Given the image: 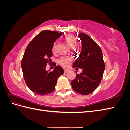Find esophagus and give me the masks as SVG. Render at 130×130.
<instances>
[{
    "mask_svg": "<svg viewBox=\"0 0 130 130\" xmlns=\"http://www.w3.org/2000/svg\"><path fill=\"white\" fill-rule=\"evenodd\" d=\"M69 71V70L68 69H64V73H67Z\"/></svg>",
    "mask_w": 130,
    "mask_h": 130,
    "instance_id": "obj_1",
    "label": "esophagus"
}]
</instances>
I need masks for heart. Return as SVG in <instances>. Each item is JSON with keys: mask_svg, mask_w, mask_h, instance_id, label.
Returning a JSON list of instances; mask_svg holds the SVG:
<instances>
[{"mask_svg": "<svg viewBox=\"0 0 130 130\" xmlns=\"http://www.w3.org/2000/svg\"><path fill=\"white\" fill-rule=\"evenodd\" d=\"M64 40L67 44L71 48H74L76 46L77 41L76 38L73 35L69 34L67 35L64 38ZM56 44L54 43L53 46V50L54 51L56 49ZM73 61V58L71 56H64L61 57L58 60V63L59 64L61 65L63 67H67L69 64L70 62Z\"/></svg>", "mask_w": 130, "mask_h": 130, "instance_id": "obj_1", "label": "heart"}]
</instances>
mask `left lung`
<instances>
[{
  "label": "left lung",
  "instance_id": "1",
  "mask_svg": "<svg viewBox=\"0 0 130 130\" xmlns=\"http://www.w3.org/2000/svg\"><path fill=\"white\" fill-rule=\"evenodd\" d=\"M82 48L78 58L74 62L73 67L81 68L82 72L76 73L75 79L71 85L75 91L82 95L92 93L99 85L105 70L102 51L95 42L88 35L78 33Z\"/></svg>",
  "mask_w": 130,
  "mask_h": 130
}]
</instances>
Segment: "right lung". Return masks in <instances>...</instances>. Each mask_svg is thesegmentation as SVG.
<instances>
[{"mask_svg":"<svg viewBox=\"0 0 130 130\" xmlns=\"http://www.w3.org/2000/svg\"><path fill=\"white\" fill-rule=\"evenodd\" d=\"M62 34V32L42 31L25 49L21 63L23 77L27 87L37 95L53 92L58 78L64 74L63 69L59 66H55L53 72L45 69L47 64H50L54 43Z\"/></svg>","mask_w":130,"mask_h":130,"instance_id":"1","label":"right lung"}]
</instances>
